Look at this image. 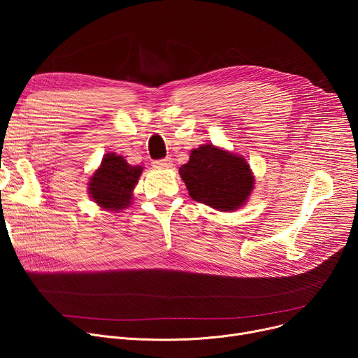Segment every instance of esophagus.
<instances>
[{"mask_svg":"<svg viewBox=\"0 0 358 358\" xmlns=\"http://www.w3.org/2000/svg\"><path fill=\"white\" fill-rule=\"evenodd\" d=\"M154 166L162 168V169H168V168L173 166V161H171V158H164V159L155 161V162H154Z\"/></svg>","mask_w":358,"mask_h":358,"instance_id":"1","label":"esophagus"}]
</instances>
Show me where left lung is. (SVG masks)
Instances as JSON below:
<instances>
[{"label":"left lung","mask_w":358,"mask_h":358,"mask_svg":"<svg viewBox=\"0 0 358 358\" xmlns=\"http://www.w3.org/2000/svg\"><path fill=\"white\" fill-rule=\"evenodd\" d=\"M178 173L193 200L219 212H235L245 206L255 184L245 158L212 143L193 149Z\"/></svg>","instance_id":"1"}]
</instances>
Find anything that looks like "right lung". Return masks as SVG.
Here are the masks:
<instances>
[{
	"label": "right lung",
	"instance_id": "1",
	"mask_svg": "<svg viewBox=\"0 0 358 358\" xmlns=\"http://www.w3.org/2000/svg\"><path fill=\"white\" fill-rule=\"evenodd\" d=\"M142 171V165H130L122 155L108 152L88 180V194L101 209L119 213L134 201V190Z\"/></svg>",
	"mask_w": 358,
	"mask_h": 358
}]
</instances>
